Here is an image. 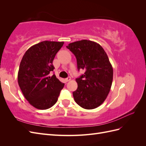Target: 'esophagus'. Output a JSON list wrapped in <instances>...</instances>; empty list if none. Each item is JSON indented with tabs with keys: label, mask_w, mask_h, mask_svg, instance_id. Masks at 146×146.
<instances>
[{
	"label": "esophagus",
	"mask_w": 146,
	"mask_h": 146,
	"mask_svg": "<svg viewBox=\"0 0 146 146\" xmlns=\"http://www.w3.org/2000/svg\"><path fill=\"white\" fill-rule=\"evenodd\" d=\"M70 80H71V78H70V77H68V78H66L65 79V80H66V82H69V81H70Z\"/></svg>",
	"instance_id": "1"
}]
</instances>
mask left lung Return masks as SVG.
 I'll return each mask as SVG.
<instances>
[{"label":"left lung","instance_id":"1","mask_svg":"<svg viewBox=\"0 0 146 146\" xmlns=\"http://www.w3.org/2000/svg\"><path fill=\"white\" fill-rule=\"evenodd\" d=\"M76 56L78 70L85 73L76 80L74 99L81 107L94 109L102 104L111 89L113 69L105 51L99 44L86 39L66 46Z\"/></svg>","mask_w":146,"mask_h":146}]
</instances>
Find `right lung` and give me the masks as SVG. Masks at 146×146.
I'll return each mask as SVG.
<instances>
[{
  "instance_id": "obj_1",
  "label": "right lung",
  "mask_w": 146,
  "mask_h": 146,
  "mask_svg": "<svg viewBox=\"0 0 146 146\" xmlns=\"http://www.w3.org/2000/svg\"><path fill=\"white\" fill-rule=\"evenodd\" d=\"M64 42L44 41L30 47L21 61L17 75L19 86L30 105L39 110L54 105L64 83L54 74L52 64Z\"/></svg>"
}]
</instances>
